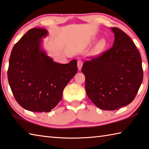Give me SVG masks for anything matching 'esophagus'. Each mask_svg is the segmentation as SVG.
<instances>
[{
	"instance_id": "1",
	"label": "esophagus",
	"mask_w": 149,
	"mask_h": 149,
	"mask_svg": "<svg viewBox=\"0 0 149 149\" xmlns=\"http://www.w3.org/2000/svg\"><path fill=\"white\" fill-rule=\"evenodd\" d=\"M83 61L81 60H78L77 61V68H78V70H81L82 68V66H83Z\"/></svg>"
}]
</instances>
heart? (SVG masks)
Here are the masks:
<instances>
[{
	"mask_svg": "<svg viewBox=\"0 0 149 149\" xmlns=\"http://www.w3.org/2000/svg\"><path fill=\"white\" fill-rule=\"evenodd\" d=\"M105 45H106V42H105L104 39H102L98 42V48L99 49H104L105 47Z\"/></svg>",
	"mask_w": 149,
	"mask_h": 149,
	"instance_id": "b5f03b06",
	"label": "heart"
}]
</instances>
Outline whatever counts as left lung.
<instances>
[{"label":"left lung","mask_w":149,"mask_h":149,"mask_svg":"<svg viewBox=\"0 0 149 149\" xmlns=\"http://www.w3.org/2000/svg\"><path fill=\"white\" fill-rule=\"evenodd\" d=\"M113 47L84 63L85 91L100 109L113 111L134 100L143 78L139 51L125 32L112 27Z\"/></svg>","instance_id":"obj_1"}]
</instances>
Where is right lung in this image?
Wrapping results in <instances>:
<instances>
[{
    "label": "right lung",
    "instance_id": "right-lung-1",
    "mask_svg": "<svg viewBox=\"0 0 149 149\" xmlns=\"http://www.w3.org/2000/svg\"><path fill=\"white\" fill-rule=\"evenodd\" d=\"M46 29L33 28L13 46L8 79L15 99L34 112H49L63 98L64 88L77 72V61L54 62L41 48Z\"/></svg>",
    "mask_w": 149,
    "mask_h": 149
}]
</instances>
